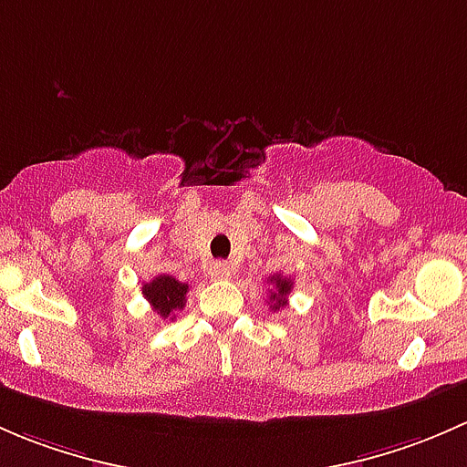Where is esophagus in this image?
Instances as JSON below:
<instances>
[{"label":"esophagus","instance_id":"esophagus-1","mask_svg":"<svg viewBox=\"0 0 467 467\" xmlns=\"http://www.w3.org/2000/svg\"><path fill=\"white\" fill-rule=\"evenodd\" d=\"M232 276V267L227 265L224 261H215L211 265V278H229Z\"/></svg>","mask_w":467,"mask_h":467}]
</instances>
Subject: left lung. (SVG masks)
Returning a JSON list of instances; mask_svg holds the SVG:
<instances>
[{"label":"left lung","mask_w":467,"mask_h":467,"mask_svg":"<svg viewBox=\"0 0 467 467\" xmlns=\"http://www.w3.org/2000/svg\"><path fill=\"white\" fill-rule=\"evenodd\" d=\"M267 283H272V292H269V307H272V310H278V307L287 306V295L292 292L295 281L283 276V274H274V276L267 278Z\"/></svg>","instance_id":"1"}]
</instances>
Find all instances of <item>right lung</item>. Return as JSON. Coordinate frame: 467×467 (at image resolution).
I'll return each instance as SVG.
<instances>
[{
    "instance_id": "add662e5",
    "label": "right lung",
    "mask_w": 467,
    "mask_h": 467,
    "mask_svg": "<svg viewBox=\"0 0 467 467\" xmlns=\"http://www.w3.org/2000/svg\"><path fill=\"white\" fill-rule=\"evenodd\" d=\"M186 292L189 283H180L168 274H160L150 283H143V296L161 319H175V310L186 306Z\"/></svg>"
}]
</instances>
